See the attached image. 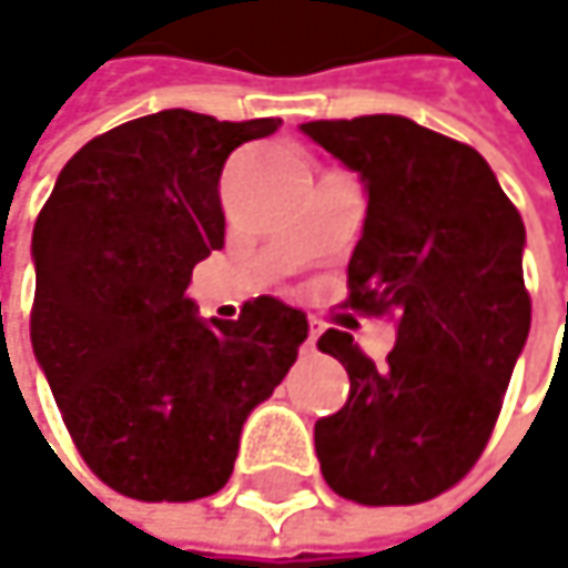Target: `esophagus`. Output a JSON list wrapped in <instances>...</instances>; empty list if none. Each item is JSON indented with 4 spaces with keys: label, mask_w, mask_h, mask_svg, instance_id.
Returning <instances> with one entry per match:
<instances>
[{
    "label": "esophagus",
    "mask_w": 568,
    "mask_h": 568,
    "mask_svg": "<svg viewBox=\"0 0 568 568\" xmlns=\"http://www.w3.org/2000/svg\"><path fill=\"white\" fill-rule=\"evenodd\" d=\"M318 332H322V328L312 322V325H308V338H305V348H308V352H315V338H318Z\"/></svg>",
    "instance_id": "1"
}]
</instances>
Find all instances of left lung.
Wrapping results in <instances>:
<instances>
[{"label": "left lung", "mask_w": 568, "mask_h": 568, "mask_svg": "<svg viewBox=\"0 0 568 568\" xmlns=\"http://www.w3.org/2000/svg\"><path fill=\"white\" fill-rule=\"evenodd\" d=\"M368 193L348 263L355 312L392 315L388 365L348 332L318 348L348 372V400L315 420L325 484L365 507L424 504L484 454L529 335L526 230L490 164L400 114L302 124Z\"/></svg>", "instance_id": "1"}]
</instances>
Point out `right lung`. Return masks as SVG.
Masks as SVG:
<instances>
[{"label":"right lung","mask_w":568,"mask_h":568,"mask_svg":"<svg viewBox=\"0 0 568 568\" xmlns=\"http://www.w3.org/2000/svg\"><path fill=\"white\" fill-rule=\"evenodd\" d=\"M283 121L158 111L88 141L32 233V348L84 464L118 494H216L256 404L292 368L308 322L273 295L236 322L200 318L193 266L223 250L226 158Z\"/></svg>","instance_id":"1"}]
</instances>
